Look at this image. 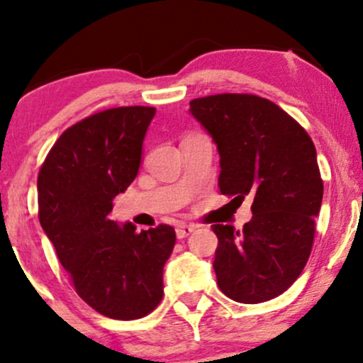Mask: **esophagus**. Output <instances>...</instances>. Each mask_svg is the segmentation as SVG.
Masks as SVG:
<instances>
[{"instance_id": "1", "label": "esophagus", "mask_w": 363, "mask_h": 363, "mask_svg": "<svg viewBox=\"0 0 363 363\" xmlns=\"http://www.w3.org/2000/svg\"><path fill=\"white\" fill-rule=\"evenodd\" d=\"M194 230H196L194 225L181 223V225H177V228H176V235H177V239H186V237L189 235V234H193Z\"/></svg>"}]
</instances>
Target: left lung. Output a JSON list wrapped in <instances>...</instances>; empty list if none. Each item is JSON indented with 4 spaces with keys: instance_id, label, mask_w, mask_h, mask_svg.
I'll use <instances>...</instances> for the list:
<instances>
[{
    "instance_id": "8db88e82",
    "label": "left lung",
    "mask_w": 363,
    "mask_h": 363,
    "mask_svg": "<svg viewBox=\"0 0 363 363\" xmlns=\"http://www.w3.org/2000/svg\"><path fill=\"white\" fill-rule=\"evenodd\" d=\"M220 155V193L251 194L242 232L216 223L220 290L242 303L272 301L301 277L323 203L318 153L306 129L268 99L220 94L189 102ZM232 199V201H234Z\"/></svg>"
}]
</instances>
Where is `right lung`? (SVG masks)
<instances>
[{
	"label": "right lung",
	"mask_w": 363,
	"mask_h": 363,
	"mask_svg": "<svg viewBox=\"0 0 363 363\" xmlns=\"http://www.w3.org/2000/svg\"><path fill=\"white\" fill-rule=\"evenodd\" d=\"M153 107H116L57 138L37 179L39 222L74 290L111 319H140L160 303L176 232H136L111 220L112 199L138 176Z\"/></svg>",
	"instance_id": "add662e5"
}]
</instances>
